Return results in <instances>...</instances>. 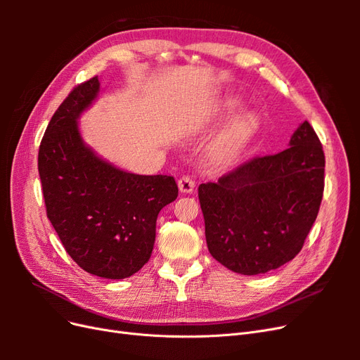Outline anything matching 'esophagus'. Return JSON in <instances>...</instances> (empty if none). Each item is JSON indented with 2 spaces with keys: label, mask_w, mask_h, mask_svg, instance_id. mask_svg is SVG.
Segmentation results:
<instances>
[{
  "label": "esophagus",
  "mask_w": 360,
  "mask_h": 360,
  "mask_svg": "<svg viewBox=\"0 0 360 360\" xmlns=\"http://www.w3.org/2000/svg\"><path fill=\"white\" fill-rule=\"evenodd\" d=\"M177 184H179V189H180L181 192H184V193L192 192L193 188H195V181H193L192 177H189V176L180 177L179 181H177Z\"/></svg>",
  "instance_id": "obj_1"
}]
</instances>
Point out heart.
<instances>
[{
    "instance_id": "b5f03b06",
    "label": "heart",
    "mask_w": 360,
    "mask_h": 360,
    "mask_svg": "<svg viewBox=\"0 0 360 360\" xmlns=\"http://www.w3.org/2000/svg\"><path fill=\"white\" fill-rule=\"evenodd\" d=\"M237 108L236 101H228L225 103V111H233ZM255 126V118L250 114L237 115L222 132L216 136L212 144V155L216 160L226 162L234 159L242 148L246 146Z\"/></svg>"
}]
</instances>
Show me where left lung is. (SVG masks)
<instances>
[{"label":"left lung","mask_w":360,"mask_h":360,"mask_svg":"<svg viewBox=\"0 0 360 360\" xmlns=\"http://www.w3.org/2000/svg\"><path fill=\"white\" fill-rule=\"evenodd\" d=\"M324 191L320 139L303 122L281 153L257 156L202 183L207 248L222 266L261 275L296 257L317 219Z\"/></svg>","instance_id":"1"}]
</instances>
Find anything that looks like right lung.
Returning <instances> with one entry per match:
<instances>
[{
  "mask_svg": "<svg viewBox=\"0 0 360 360\" xmlns=\"http://www.w3.org/2000/svg\"><path fill=\"white\" fill-rule=\"evenodd\" d=\"M99 91L94 76L58 106L40 143L39 176L46 214L75 263L96 276L124 279L150 259L158 214L179 188L171 176L120 169L84 143L78 118Z\"/></svg>",
  "mask_w": 360,
  "mask_h": 360,
  "instance_id": "right-lung-1",
  "label": "right lung"
}]
</instances>
